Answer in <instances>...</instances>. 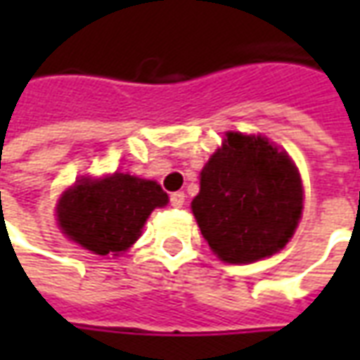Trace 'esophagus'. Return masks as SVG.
Segmentation results:
<instances>
[{
	"instance_id": "34e87169",
	"label": "esophagus",
	"mask_w": 360,
	"mask_h": 360,
	"mask_svg": "<svg viewBox=\"0 0 360 360\" xmlns=\"http://www.w3.org/2000/svg\"><path fill=\"white\" fill-rule=\"evenodd\" d=\"M169 200H172V206H175V208H181V206L185 204V193H181V191H177V193H172Z\"/></svg>"
}]
</instances>
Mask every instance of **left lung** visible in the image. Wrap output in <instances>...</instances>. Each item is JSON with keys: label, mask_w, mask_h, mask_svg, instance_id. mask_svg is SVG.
Masks as SVG:
<instances>
[{"label": "left lung", "mask_w": 360, "mask_h": 360, "mask_svg": "<svg viewBox=\"0 0 360 360\" xmlns=\"http://www.w3.org/2000/svg\"><path fill=\"white\" fill-rule=\"evenodd\" d=\"M191 208L214 255L250 264L293 237L302 212L301 175L268 139L229 131L202 167Z\"/></svg>", "instance_id": "left-lung-1"}]
</instances>
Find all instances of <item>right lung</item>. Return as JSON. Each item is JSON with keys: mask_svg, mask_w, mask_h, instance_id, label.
<instances>
[{"mask_svg": "<svg viewBox=\"0 0 360 360\" xmlns=\"http://www.w3.org/2000/svg\"><path fill=\"white\" fill-rule=\"evenodd\" d=\"M167 200L156 181L129 173L81 177L59 198L58 221L71 241L90 252L119 257L141 237L152 210Z\"/></svg>", "mask_w": 360, "mask_h": 360, "instance_id": "add662e5", "label": "right lung"}]
</instances>
